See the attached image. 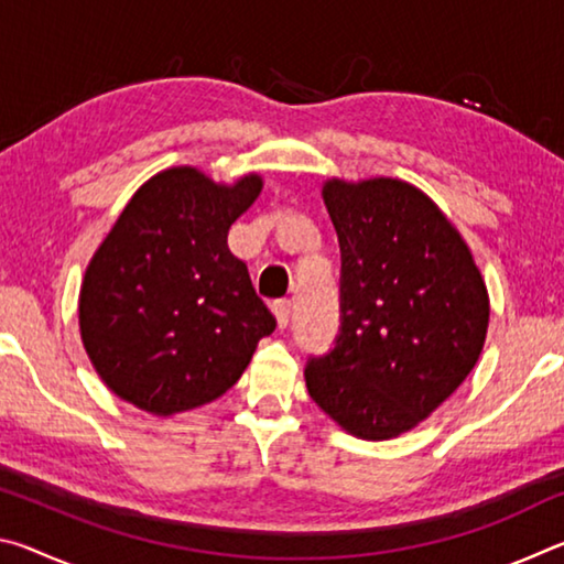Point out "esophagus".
Here are the masks:
<instances>
[{
	"label": "esophagus",
	"instance_id": "esophagus-1",
	"mask_svg": "<svg viewBox=\"0 0 564 564\" xmlns=\"http://www.w3.org/2000/svg\"><path fill=\"white\" fill-rule=\"evenodd\" d=\"M273 316L279 321V328H285L291 323V301L289 299H281V301H273Z\"/></svg>",
	"mask_w": 564,
	"mask_h": 564
}]
</instances>
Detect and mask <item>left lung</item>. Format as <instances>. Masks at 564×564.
I'll use <instances>...</instances> for the list:
<instances>
[{"instance_id": "obj_1", "label": "left lung", "mask_w": 564, "mask_h": 564, "mask_svg": "<svg viewBox=\"0 0 564 564\" xmlns=\"http://www.w3.org/2000/svg\"><path fill=\"white\" fill-rule=\"evenodd\" d=\"M323 202L340 243V328L305 366V388L343 431L388 441L475 368L488 289L457 228L408 181L328 178Z\"/></svg>"}]
</instances>
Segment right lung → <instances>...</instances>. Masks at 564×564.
<instances>
[{"instance_id":"1","label":"right lung","mask_w":564,"mask_h":564,"mask_svg":"<svg viewBox=\"0 0 564 564\" xmlns=\"http://www.w3.org/2000/svg\"><path fill=\"white\" fill-rule=\"evenodd\" d=\"M261 188L259 174L226 186L174 166L131 196L79 293L82 343L111 393L166 417L241 378L275 318L226 238Z\"/></svg>"}]
</instances>
